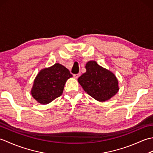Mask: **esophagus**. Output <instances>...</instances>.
Here are the masks:
<instances>
[{"mask_svg": "<svg viewBox=\"0 0 153 153\" xmlns=\"http://www.w3.org/2000/svg\"><path fill=\"white\" fill-rule=\"evenodd\" d=\"M80 76V74H74V77H75V78H78V77Z\"/></svg>", "mask_w": 153, "mask_h": 153, "instance_id": "34e87169", "label": "esophagus"}]
</instances>
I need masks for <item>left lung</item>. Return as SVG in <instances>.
Segmentation results:
<instances>
[{
    "label": "left lung",
    "instance_id": "8db88e82",
    "mask_svg": "<svg viewBox=\"0 0 153 153\" xmlns=\"http://www.w3.org/2000/svg\"><path fill=\"white\" fill-rule=\"evenodd\" d=\"M86 72L77 80L87 94L100 102L110 99L119 90L118 79L114 74L105 69L95 61L86 64Z\"/></svg>",
    "mask_w": 153,
    "mask_h": 153
}]
</instances>
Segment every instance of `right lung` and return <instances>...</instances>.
<instances>
[{"label": "right lung", "instance_id": "1", "mask_svg": "<svg viewBox=\"0 0 153 153\" xmlns=\"http://www.w3.org/2000/svg\"><path fill=\"white\" fill-rule=\"evenodd\" d=\"M71 77L70 71L58 63L45 68L34 80L31 95L37 102L47 105L62 94L65 83Z\"/></svg>", "mask_w": 153, "mask_h": 153}]
</instances>
